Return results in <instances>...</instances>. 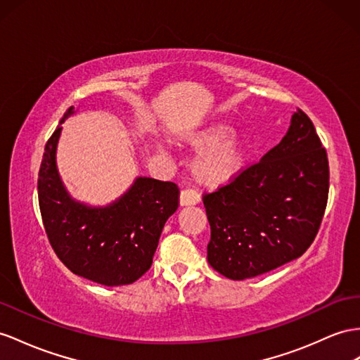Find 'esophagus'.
<instances>
[{
	"label": "esophagus",
	"mask_w": 360,
	"mask_h": 360,
	"mask_svg": "<svg viewBox=\"0 0 360 360\" xmlns=\"http://www.w3.org/2000/svg\"><path fill=\"white\" fill-rule=\"evenodd\" d=\"M200 196L196 190H191V188H186L181 191V196H179V204L182 207H187V205H196L199 204Z\"/></svg>",
	"instance_id": "obj_1"
}]
</instances>
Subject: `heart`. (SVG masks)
I'll use <instances>...</instances> for the list:
<instances>
[{
    "mask_svg": "<svg viewBox=\"0 0 360 360\" xmlns=\"http://www.w3.org/2000/svg\"><path fill=\"white\" fill-rule=\"evenodd\" d=\"M231 132V126L213 123L182 138L184 144L199 149L190 162V173L200 186H226L242 172L246 149L240 138L233 136Z\"/></svg>",
    "mask_w": 360,
    "mask_h": 360,
    "instance_id": "b5f03b06",
    "label": "heart"
}]
</instances>
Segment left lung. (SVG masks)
I'll use <instances>...</instances> for the list:
<instances>
[{
  "label": "left lung",
  "mask_w": 360,
  "mask_h": 360,
  "mask_svg": "<svg viewBox=\"0 0 360 360\" xmlns=\"http://www.w3.org/2000/svg\"><path fill=\"white\" fill-rule=\"evenodd\" d=\"M328 186L327 152L311 120L297 109L274 149L202 198L211 268L245 280L298 259L319 231Z\"/></svg>",
  "instance_id": "1"
}]
</instances>
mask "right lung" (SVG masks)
Segmentation results:
<instances>
[{"mask_svg":"<svg viewBox=\"0 0 360 360\" xmlns=\"http://www.w3.org/2000/svg\"><path fill=\"white\" fill-rule=\"evenodd\" d=\"M75 114L70 108L60 123ZM62 127L49 138L42 156L38 198L45 233L59 260L79 276L103 285H124L150 269L167 219L178 210L174 182L136 178L112 204L92 208L72 199L56 167Z\"/></svg>","mask_w":360,"mask_h":360,"instance_id":"right-lung-1","label":"right lung"}]
</instances>
